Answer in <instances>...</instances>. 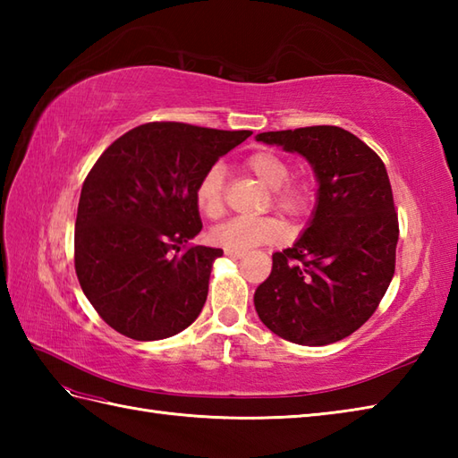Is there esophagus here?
<instances>
[{
    "mask_svg": "<svg viewBox=\"0 0 458 458\" xmlns=\"http://www.w3.org/2000/svg\"><path fill=\"white\" fill-rule=\"evenodd\" d=\"M224 254H226L228 258H242V256H244V251H238V250H224Z\"/></svg>",
    "mask_w": 458,
    "mask_h": 458,
    "instance_id": "1",
    "label": "esophagus"
}]
</instances>
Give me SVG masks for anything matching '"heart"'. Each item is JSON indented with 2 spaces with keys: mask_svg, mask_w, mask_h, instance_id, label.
I'll use <instances>...</instances> for the list:
<instances>
[{
  "mask_svg": "<svg viewBox=\"0 0 458 458\" xmlns=\"http://www.w3.org/2000/svg\"><path fill=\"white\" fill-rule=\"evenodd\" d=\"M246 171L271 189L274 207L291 218H301L313 204V182L309 179H289L291 165L284 155L274 149H258L244 161ZM224 167L214 163L200 174L194 187V202L208 218H218L224 212ZM284 236V224L274 216L264 218H232L208 232L212 244L224 250L246 251L261 244H269Z\"/></svg>",
  "mask_w": 458,
  "mask_h": 458,
  "instance_id": "obj_1",
  "label": "heart"
}]
</instances>
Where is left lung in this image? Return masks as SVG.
Masks as SVG:
<instances>
[{"label": "left lung", "mask_w": 458, "mask_h": 458, "mask_svg": "<svg viewBox=\"0 0 458 458\" xmlns=\"http://www.w3.org/2000/svg\"><path fill=\"white\" fill-rule=\"evenodd\" d=\"M310 163L317 207L293 248L274 254L254 305L271 333L303 346L350 336L374 315L395 271L400 224L384 161L336 125L266 131Z\"/></svg>", "instance_id": "1"}]
</instances>
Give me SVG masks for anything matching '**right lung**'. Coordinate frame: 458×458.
Instances as JSON below:
<instances>
[{
    "label": "right lung",
    "instance_id": "obj_1",
    "mask_svg": "<svg viewBox=\"0 0 458 458\" xmlns=\"http://www.w3.org/2000/svg\"><path fill=\"white\" fill-rule=\"evenodd\" d=\"M250 135L151 122L94 163L76 214L74 267L96 313L120 335L169 338L200 315L222 250L187 248L202 230L194 187Z\"/></svg>",
    "mask_w": 458,
    "mask_h": 458
}]
</instances>
